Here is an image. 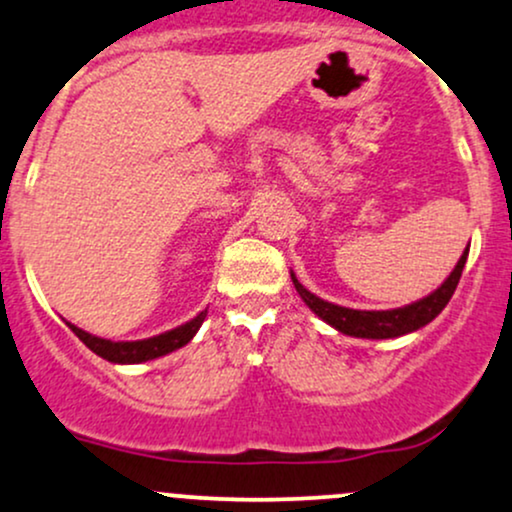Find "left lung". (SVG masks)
Here are the masks:
<instances>
[{
	"instance_id": "1",
	"label": "left lung",
	"mask_w": 512,
	"mask_h": 512,
	"mask_svg": "<svg viewBox=\"0 0 512 512\" xmlns=\"http://www.w3.org/2000/svg\"><path fill=\"white\" fill-rule=\"evenodd\" d=\"M467 255H469V248L462 252V257L457 260L455 269H452L448 279H445L436 291L428 293V296L421 298V301L409 303L404 305V308H395V310L344 308V305H334L330 301L317 298L315 293L305 289L293 272H291V281L293 286H296L298 296L305 301V305H308L317 317H322L327 325H332L334 330L349 334V337H361V339H395V337H402V334L421 330V327H426L428 322L436 320L440 310L448 305L452 293L457 289V284H460V276H462L464 262H467Z\"/></svg>"
}]
</instances>
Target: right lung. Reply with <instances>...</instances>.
I'll return each instance as SVG.
<instances>
[{
	"instance_id": "obj_1",
	"label": "right lung",
	"mask_w": 512,
	"mask_h": 512,
	"mask_svg": "<svg viewBox=\"0 0 512 512\" xmlns=\"http://www.w3.org/2000/svg\"><path fill=\"white\" fill-rule=\"evenodd\" d=\"M204 317H207V310H202L197 317H192V320L185 322V325L175 327V330L156 334V337H149V339H139V342H110V339H101V337H96V334H88L84 330H79V327L72 325V322H67V325L72 327V332L88 346V349L93 351V354L105 358V361L144 363V361H151V358L166 356V354H170V351L185 346L192 337H195L199 327H202Z\"/></svg>"
}]
</instances>
